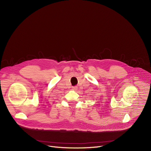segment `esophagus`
Instances as JSON below:
<instances>
[{"instance_id":"1","label":"esophagus","mask_w":151,"mask_h":151,"mask_svg":"<svg viewBox=\"0 0 151 151\" xmlns=\"http://www.w3.org/2000/svg\"><path fill=\"white\" fill-rule=\"evenodd\" d=\"M72 90H73V91H76V90H77V87H76V86L72 87Z\"/></svg>"}]
</instances>
